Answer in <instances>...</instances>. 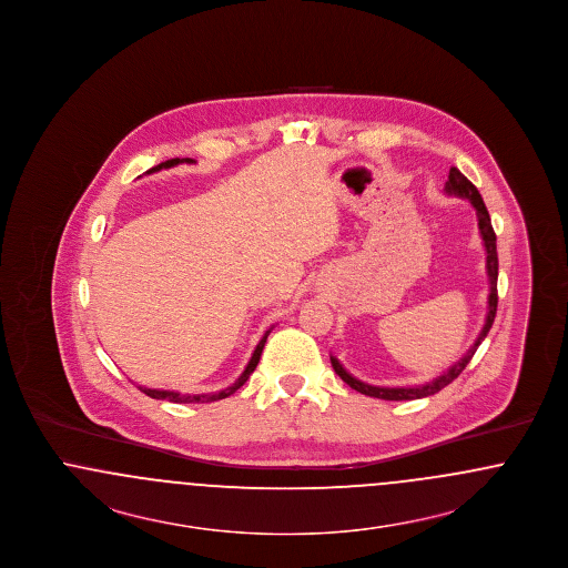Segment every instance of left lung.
<instances>
[{
    "label": "left lung",
    "mask_w": 568,
    "mask_h": 568,
    "mask_svg": "<svg viewBox=\"0 0 568 568\" xmlns=\"http://www.w3.org/2000/svg\"><path fill=\"white\" fill-rule=\"evenodd\" d=\"M445 193L458 195L462 200H468V202L475 206V211H477L479 234H481V243H484V248H486V271L487 281H489L486 324L481 327V332H479L475 345H473L468 352L464 353L454 366H449V368L443 371L438 377H434L433 381H426V383H422V385H408V387H381V385H371V383H364V381H359V378L349 375V373L343 368V364H341L334 355H329L334 373L343 378L349 387H353L355 392H359V394H366V396H373V398H381V400H417V398L433 396L436 392H440L443 387H447L454 378L459 377V373L466 368V364L470 362V357L475 355L477 347L481 345V341L486 338L489 327L494 324L496 306H498V290H496V283H498V253H496V234H494L491 219H489L486 204H484V197H481V193L477 191V187L459 172L458 168H452V170H449V181L445 183Z\"/></svg>",
    "instance_id": "obj_1"
}]
</instances>
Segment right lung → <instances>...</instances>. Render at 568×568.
Masks as SVG:
<instances>
[{
  "instance_id": "obj_1",
  "label": "right lung",
  "mask_w": 568,
  "mask_h": 568,
  "mask_svg": "<svg viewBox=\"0 0 568 568\" xmlns=\"http://www.w3.org/2000/svg\"><path fill=\"white\" fill-rule=\"evenodd\" d=\"M179 163L195 162L190 160V158H185V160H179V158H176V160H168V162H162L160 165L151 168L146 174L160 172L163 168H174V165H179ZM271 329H266V334H264L262 341L257 343V347H255V352L251 355V359H248L243 375L236 378L232 385H227V387H223V389H219V392H211V394H181V392H174V389H151V387H140V392H144L146 396H151V398H155V400H170V403H215V400H223V398L232 396L236 389H241L244 383H246V378L251 377V373L255 371V366H257V362H260V357H262V352H264V345H266V338H268Z\"/></svg>"
}]
</instances>
